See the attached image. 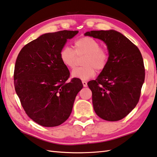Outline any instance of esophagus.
Wrapping results in <instances>:
<instances>
[{
  "label": "esophagus",
  "mask_w": 157,
  "mask_h": 157,
  "mask_svg": "<svg viewBox=\"0 0 157 157\" xmlns=\"http://www.w3.org/2000/svg\"><path fill=\"white\" fill-rule=\"evenodd\" d=\"M82 85H83V87H86L87 86V82L86 81H82Z\"/></svg>",
  "instance_id": "1"
}]
</instances>
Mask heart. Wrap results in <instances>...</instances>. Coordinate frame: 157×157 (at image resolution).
Here are the masks:
<instances>
[{
  "label": "heart",
  "instance_id": "b5f03b06",
  "mask_svg": "<svg viewBox=\"0 0 157 157\" xmlns=\"http://www.w3.org/2000/svg\"><path fill=\"white\" fill-rule=\"evenodd\" d=\"M100 46V43L94 38L82 37L74 43L75 51L67 46L62 48L59 59L65 66L73 68L76 64V56L85 55L81 62L83 66L74 69L72 76L85 81L95 76L96 70L98 72L104 70L108 63L107 50Z\"/></svg>",
  "mask_w": 157,
  "mask_h": 157
}]
</instances>
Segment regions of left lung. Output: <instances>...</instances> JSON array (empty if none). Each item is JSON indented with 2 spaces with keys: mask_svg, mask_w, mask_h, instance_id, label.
Masks as SVG:
<instances>
[{
  "mask_svg": "<svg viewBox=\"0 0 157 157\" xmlns=\"http://www.w3.org/2000/svg\"><path fill=\"white\" fill-rule=\"evenodd\" d=\"M85 35L101 40L109 51L105 68L87 83L94 111L106 121L122 120L140 100L145 79L142 56L133 43L116 31H91Z\"/></svg>",
  "mask_w": 157,
  "mask_h": 157,
  "instance_id": "1",
  "label": "left lung"
}]
</instances>
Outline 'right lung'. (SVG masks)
Returning <instances> with one entry per match:
<instances>
[{
  "label": "right lung",
  "mask_w": 157,
  "mask_h": 157,
  "mask_svg": "<svg viewBox=\"0 0 157 157\" xmlns=\"http://www.w3.org/2000/svg\"><path fill=\"white\" fill-rule=\"evenodd\" d=\"M78 31L42 35L22 48L14 68V87L26 113L38 124L59 126L72 113L75 98L83 87L79 78L67 82L70 71L59 52Z\"/></svg>",
  "instance_id": "1"
}]
</instances>
